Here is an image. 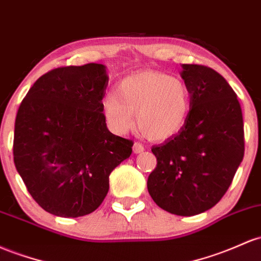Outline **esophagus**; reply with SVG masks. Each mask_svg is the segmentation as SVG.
Returning <instances> with one entry per match:
<instances>
[{
	"mask_svg": "<svg viewBox=\"0 0 261 261\" xmlns=\"http://www.w3.org/2000/svg\"><path fill=\"white\" fill-rule=\"evenodd\" d=\"M144 150H145L144 145L140 144V142H135V144H134V146H133V151H134V152H135V153H141V152H144Z\"/></svg>",
	"mask_w": 261,
	"mask_h": 261,
	"instance_id": "1",
	"label": "esophagus"
}]
</instances>
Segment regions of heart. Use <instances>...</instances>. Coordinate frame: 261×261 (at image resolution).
I'll return each instance as SVG.
<instances>
[{
  "mask_svg": "<svg viewBox=\"0 0 261 261\" xmlns=\"http://www.w3.org/2000/svg\"><path fill=\"white\" fill-rule=\"evenodd\" d=\"M191 110V96L181 79L157 70L126 76L116 94L102 99V114L110 130L124 135L135 125L151 140L163 141L182 130Z\"/></svg>",
  "mask_w": 261,
  "mask_h": 261,
  "instance_id": "b5f03b06",
  "label": "heart"
}]
</instances>
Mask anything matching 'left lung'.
I'll use <instances>...</instances> for the list:
<instances>
[{
  "instance_id": "obj_1",
  "label": "left lung",
  "mask_w": 261,
  "mask_h": 261,
  "mask_svg": "<svg viewBox=\"0 0 261 261\" xmlns=\"http://www.w3.org/2000/svg\"><path fill=\"white\" fill-rule=\"evenodd\" d=\"M191 110L182 130L151 148L156 168L147 179L153 202L176 216L211 210L230 186L244 157V125L237 94L212 68L182 64Z\"/></svg>"
}]
</instances>
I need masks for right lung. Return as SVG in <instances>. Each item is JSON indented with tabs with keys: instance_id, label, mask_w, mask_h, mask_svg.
Instances as JSON below:
<instances>
[{
	"instance_id": "obj_1",
	"label": "right lung",
	"mask_w": 261,
	"mask_h": 261,
	"mask_svg": "<svg viewBox=\"0 0 261 261\" xmlns=\"http://www.w3.org/2000/svg\"><path fill=\"white\" fill-rule=\"evenodd\" d=\"M107 67L89 63L42 75L19 105L13 160L33 199L48 213L87 216L109 191V176L133 141L108 130L102 98Z\"/></svg>"
}]
</instances>
